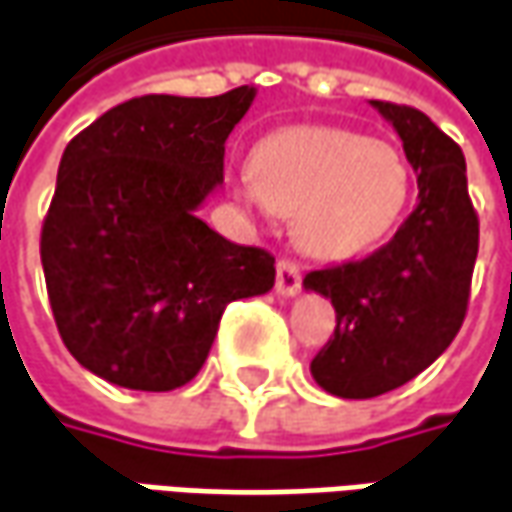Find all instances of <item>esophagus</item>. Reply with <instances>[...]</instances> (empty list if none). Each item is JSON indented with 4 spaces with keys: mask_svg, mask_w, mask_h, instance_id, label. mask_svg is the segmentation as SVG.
<instances>
[{
    "mask_svg": "<svg viewBox=\"0 0 512 512\" xmlns=\"http://www.w3.org/2000/svg\"><path fill=\"white\" fill-rule=\"evenodd\" d=\"M300 283V266H297L294 260H280V263H277V283H274L277 294H280V297H297V294H300Z\"/></svg>",
    "mask_w": 512,
    "mask_h": 512,
    "instance_id": "34e87169",
    "label": "esophagus"
}]
</instances>
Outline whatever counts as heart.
I'll return each instance as SVG.
<instances>
[{"instance_id":"heart-1","label":"heart","mask_w":512,"mask_h":512,"mask_svg":"<svg viewBox=\"0 0 512 512\" xmlns=\"http://www.w3.org/2000/svg\"><path fill=\"white\" fill-rule=\"evenodd\" d=\"M229 193L260 218L294 212V232L311 255L350 260L398 227L412 198V168L384 139L285 125L257 139L252 170L232 176Z\"/></svg>"}]
</instances>
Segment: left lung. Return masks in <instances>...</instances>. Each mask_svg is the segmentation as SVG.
Listing matches in <instances>:
<instances>
[{"label": "left lung", "instance_id": "1", "mask_svg": "<svg viewBox=\"0 0 512 512\" xmlns=\"http://www.w3.org/2000/svg\"><path fill=\"white\" fill-rule=\"evenodd\" d=\"M370 106L401 137L417 173V207L375 255L302 280L336 311L333 339L311 361V375L353 401L403 387L446 353L465 319L479 252L460 145L423 111L384 100Z\"/></svg>", "mask_w": 512, "mask_h": 512}]
</instances>
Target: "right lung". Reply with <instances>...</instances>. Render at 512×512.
<instances>
[{"label":"right lung","instance_id":"1","mask_svg":"<svg viewBox=\"0 0 512 512\" xmlns=\"http://www.w3.org/2000/svg\"><path fill=\"white\" fill-rule=\"evenodd\" d=\"M255 86L218 97L145 95L66 145L41 266L66 350L97 378L170 392L204 367L229 302L274 285V257L210 229L224 145Z\"/></svg>","mask_w":512,"mask_h":512}]
</instances>
